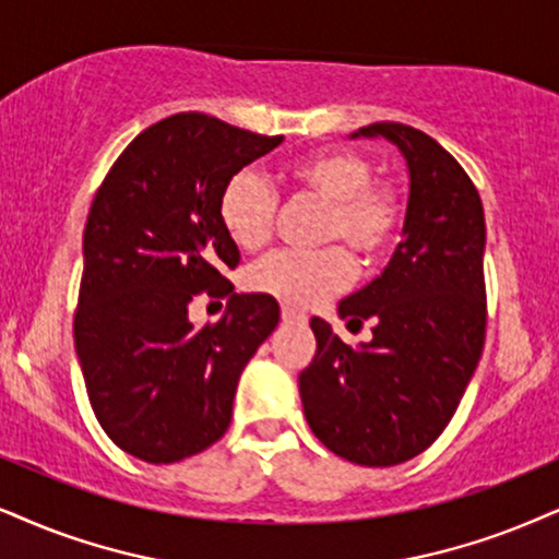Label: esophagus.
I'll use <instances>...</instances> for the list:
<instances>
[{"label":"esophagus","mask_w":559,"mask_h":559,"mask_svg":"<svg viewBox=\"0 0 559 559\" xmlns=\"http://www.w3.org/2000/svg\"><path fill=\"white\" fill-rule=\"evenodd\" d=\"M281 320H284L286 324H304L307 322V317H304L301 312H296V309H292V307H281Z\"/></svg>","instance_id":"34e87169"}]
</instances>
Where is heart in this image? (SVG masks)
<instances>
[{
  "label": "heart",
  "mask_w": 559,
  "mask_h": 559,
  "mask_svg": "<svg viewBox=\"0 0 559 559\" xmlns=\"http://www.w3.org/2000/svg\"><path fill=\"white\" fill-rule=\"evenodd\" d=\"M284 178L296 193L328 203L322 242H343L361 263H377L397 242L405 203L390 182H373L361 152L320 150L294 159ZM278 195L255 173H237L218 198V222L239 250H260L273 231ZM353 263L343 247L281 250L247 271V286L288 307H314L348 284Z\"/></svg>",
  "instance_id": "1"
}]
</instances>
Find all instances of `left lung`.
Masks as SVG:
<instances>
[{
  "label": "left lung",
  "mask_w": 559,
  "mask_h": 559,
  "mask_svg": "<svg viewBox=\"0 0 559 559\" xmlns=\"http://www.w3.org/2000/svg\"><path fill=\"white\" fill-rule=\"evenodd\" d=\"M358 136L392 141L407 162L402 242L379 278L337 304L343 320H371V343L350 348L312 317L317 353L299 392L332 454L392 467L443 433L483 356L485 211L469 175L428 133L384 121Z\"/></svg>",
  "instance_id": "1"
}]
</instances>
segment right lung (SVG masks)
I'll list each match as a JSON object with an SVG mask.
<instances>
[{"instance_id": "right-lung-1", "label": "right lung", "mask_w": 559, "mask_h": 559, "mask_svg": "<svg viewBox=\"0 0 559 559\" xmlns=\"http://www.w3.org/2000/svg\"><path fill=\"white\" fill-rule=\"evenodd\" d=\"M284 136L206 112H178L126 146L84 224L74 348L95 418L116 447L152 464L201 454L227 433L239 373L278 324L267 294H233L216 325L187 304L228 295L239 263L218 198Z\"/></svg>"}]
</instances>
